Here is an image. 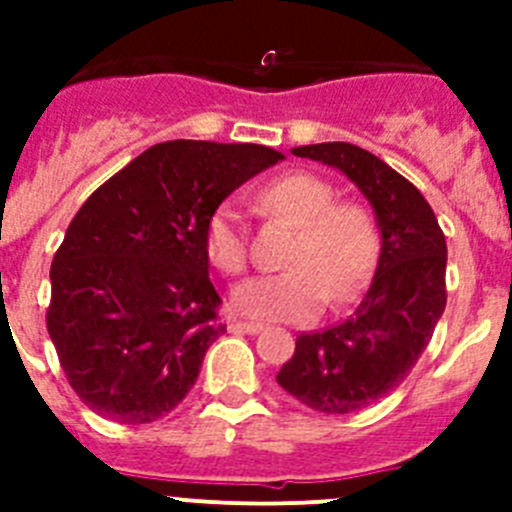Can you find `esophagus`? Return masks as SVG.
<instances>
[{"mask_svg": "<svg viewBox=\"0 0 512 512\" xmlns=\"http://www.w3.org/2000/svg\"><path fill=\"white\" fill-rule=\"evenodd\" d=\"M228 330H230V333H248V336H256V333H261V330H264V325H261V323H243V320H230Z\"/></svg>", "mask_w": 512, "mask_h": 512, "instance_id": "esophagus-1", "label": "esophagus"}]
</instances>
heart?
<instances>
[{
	"label": "heart",
	"mask_w": 512,
	"mask_h": 512,
	"mask_svg": "<svg viewBox=\"0 0 512 512\" xmlns=\"http://www.w3.org/2000/svg\"><path fill=\"white\" fill-rule=\"evenodd\" d=\"M261 205L300 228L287 253V271L241 282L230 295L238 315L256 320H307L323 300L346 302L361 292L374 259L377 228L356 202H336L325 179L305 171L284 174L261 189ZM205 253L223 274H241L248 241L241 212L223 202L205 223Z\"/></svg>",
	"instance_id": "heart-1"
}]
</instances>
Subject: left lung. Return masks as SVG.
Here are the masks:
<instances>
[{
	"label": "left lung",
	"instance_id": "obj_1",
	"mask_svg": "<svg viewBox=\"0 0 512 512\" xmlns=\"http://www.w3.org/2000/svg\"><path fill=\"white\" fill-rule=\"evenodd\" d=\"M292 153L343 171L359 187L382 248L364 300L343 323L297 336L277 382L318 413H356L390 395L431 341L446 307V238L423 194L374 153L351 143Z\"/></svg>",
	"mask_w": 512,
	"mask_h": 512
}]
</instances>
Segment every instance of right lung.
Returning a JSON list of instances; mask_svg holds the SVG:
<instances>
[{
    "instance_id": "add662e5",
    "label": "right lung",
    "mask_w": 512,
    "mask_h": 512,
    "mask_svg": "<svg viewBox=\"0 0 512 512\" xmlns=\"http://www.w3.org/2000/svg\"><path fill=\"white\" fill-rule=\"evenodd\" d=\"M282 158L256 143L166 140L81 205L53 256L45 325L89 410L153 423L187 397L225 333L207 274V217Z\"/></svg>"
}]
</instances>
